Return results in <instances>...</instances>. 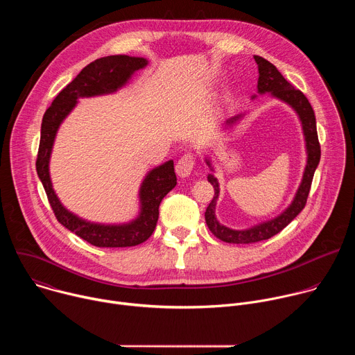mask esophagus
Returning <instances> with one entry per match:
<instances>
[{"mask_svg":"<svg viewBox=\"0 0 355 355\" xmlns=\"http://www.w3.org/2000/svg\"><path fill=\"white\" fill-rule=\"evenodd\" d=\"M193 166H195V157L192 153H185L175 164V173L181 177V178H185L188 177L192 170H193Z\"/></svg>","mask_w":355,"mask_h":355,"instance_id":"34e87169","label":"esophagus"}]
</instances>
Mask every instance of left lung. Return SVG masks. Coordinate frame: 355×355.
Instances as JSON below:
<instances>
[{
  "label": "left lung",
  "instance_id": "obj_1",
  "mask_svg": "<svg viewBox=\"0 0 355 355\" xmlns=\"http://www.w3.org/2000/svg\"><path fill=\"white\" fill-rule=\"evenodd\" d=\"M254 60L259 66V74H260L259 83H257L259 94L271 92V95L274 98L284 101L285 104L292 107V110L297 114L300 123H302L303 136H305L308 159H306L305 171H303L302 182L295 193L293 200L291 202V205L277 218L270 219L267 222H261L256 226L244 229V230H234V229L226 227L218 222L215 209H216V200L219 198V182L214 174H208V181L215 188V196L211 200V204L205 212L207 225H208L209 230L218 239H220L222 241H226V243H233V244H248V243H257L261 240H267V239L275 236L277 233H279L284 227H286L300 214V211L305 208L306 199H308V195L311 191V185H312V180H313V174L320 162V144H319V139H318L316 118H315L313 108L308 101V98L303 95L302 91L293 88L292 84H289L284 78V76L277 70V67L272 63H270L268 60H266L260 56H254ZM241 118H243V115H237V116L227 119L226 126H233ZM207 164L214 171L209 159H207Z\"/></svg>",
  "mask_w": 355,
  "mask_h": 355
}]
</instances>
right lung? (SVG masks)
<instances>
[{"label": "right lung", "instance_id": "add662e5", "mask_svg": "<svg viewBox=\"0 0 355 355\" xmlns=\"http://www.w3.org/2000/svg\"><path fill=\"white\" fill-rule=\"evenodd\" d=\"M146 66L147 60L144 58L126 55L96 59L85 66L80 74L59 92L42 119L36 171L46 191L50 207L66 229L96 247H132L146 241L151 236L159 220L160 202L177 185L174 162L170 160L147 173L139 191L140 214L135 220L122 225H103L87 222L62 205L49 174L50 155H52L59 126L74 110L78 98L115 92L130 80L135 71Z\"/></svg>", "mask_w": 355, "mask_h": 355}]
</instances>
